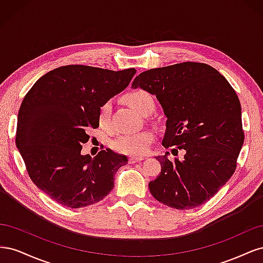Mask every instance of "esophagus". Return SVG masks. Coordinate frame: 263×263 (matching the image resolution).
<instances>
[{"label":"esophagus","mask_w":263,"mask_h":263,"mask_svg":"<svg viewBox=\"0 0 263 263\" xmlns=\"http://www.w3.org/2000/svg\"><path fill=\"white\" fill-rule=\"evenodd\" d=\"M142 157H130L129 158V163H136V162H140L142 160Z\"/></svg>","instance_id":"1"}]
</instances>
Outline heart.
Instances as JSON below:
<instances>
[{
    "mask_svg": "<svg viewBox=\"0 0 263 263\" xmlns=\"http://www.w3.org/2000/svg\"><path fill=\"white\" fill-rule=\"evenodd\" d=\"M127 104L141 115H144L150 109H155V102L151 95L142 90H136L128 93L125 97ZM110 113H112V102L106 101L103 103L99 109L98 121L101 127L107 128L109 125ZM154 139V135L149 130H142L134 134H126L119 136L112 144V147L124 155L139 157L145 155L150 142Z\"/></svg>",
    "mask_w": 263,
    "mask_h": 263,
    "instance_id": "obj_1",
    "label": "heart"
}]
</instances>
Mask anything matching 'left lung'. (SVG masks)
Listing matches in <instances>:
<instances>
[{
	"instance_id": "1",
	"label": "left lung",
	"mask_w": 263,
	"mask_h": 263,
	"mask_svg": "<svg viewBox=\"0 0 263 263\" xmlns=\"http://www.w3.org/2000/svg\"><path fill=\"white\" fill-rule=\"evenodd\" d=\"M132 87L156 95L166 117L162 146L185 153L183 160L171 161L169 151L156 157L161 173L150 193L177 210L209 201L232 178L245 139L233 86L213 67L187 61L141 72Z\"/></svg>"
}]
</instances>
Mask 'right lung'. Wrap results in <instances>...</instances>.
Returning <instances> with one entry per match:
<instances>
[{
  "mask_svg": "<svg viewBox=\"0 0 263 263\" xmlns=\"http://www.w3.org/2000/svg\"><path fill=\"white\" fill-rule=\"evenodd\" d=\"M136 69L112 71L63 66L38 79L17 116L16 147L29 177L53 201L70 209L102 201L128 162L110 149L82 155L91 128H98L103 103L128 86Z\"/></svg>",
  "mask_w": 263,
  "mask_h": 263,
  "instance_id": "add662e5",
  "label": "right lung"
}]
</instances>
